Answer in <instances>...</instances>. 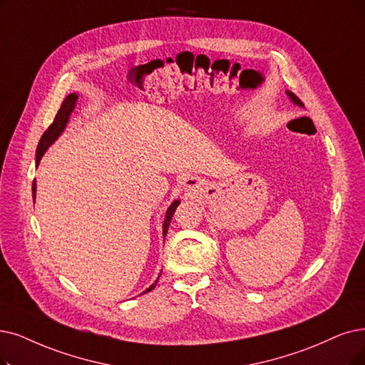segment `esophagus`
<instances>
[{
  "instance_id": "esophagus-1",
  "label": "esophagus",
  "mask_w": 365,
  "mask_h": 365,
  "mask_svg": "<svg viewBox=\"0 0 365 365\" xmlns=\"http://www.w3.org/2000/svg\"><path fill=\"white\" fill-rule=\"evenodd\" d=\"M182 187L185 188V192H190V193H196L200 190L202 182L199 178H193V177H187L182 180Z\"/></svg>"
}]
</instances>
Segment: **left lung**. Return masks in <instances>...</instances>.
I'll use <instances>...</instances> for the list:
<instances>
[{
    "label": "left lung",
    "instance_id": "8db88e82",
    "mask_svg": "<svg viewBox=\"0 0 365 365\" xmlns=\"http://www.w3.org/2000/svg\"><path fill=\"white\" fill-rule=\"evenodd\" d=\"M286 94H287V97L290 98V101H292L294 105H297V106H299V108H304L302 101H301V100H299V98H298V97H297V96H295L292 91H289V90H287V91H286Z\"/></svg>",
    "mask_w": 365,
    "mask_h": 365
}]
</instances>
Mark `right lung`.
<instances>
[{
  "instance_id": "1",
  "label": "right lung",
  "mask_w": 365,
  "mask_h": 365,
  "mask_svg": "<svg viewBox=\"0 0 365 365\" xmlns=\"http://www.w3.org/2000/svg\"><path fill=\"white\" fill-rule=\"evenodd\" d=\"M76 101H78V94H76V93H71V94H68V96L64 98L63 105H61L60 110H58L53 123L49 125V128L46 130V132L43 133V136H41V139H40V142H38V147H37V151H36V166L40 165L41 157L45 155V153L48 151V148L51 147V145L63 135V132H64L67 124H68L70 115H71V112L75 110V108H76ZM36 190H37V185H36V181H34V182H33V197H34V199H36ZM178 205H180V200H178V199L173 200V202L170 203V205H169L168 211H166L165 222H163V237H166L169 225H170V220H172V217H173V212H175V210H177ZM158 277H160V275H158ZM157 282H158V279H157L148 289H145L143 294H147V292H150V290H153V289L155 287Z\"/></svg>"
}]
</instances>
